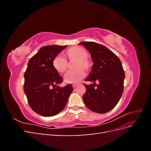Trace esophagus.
Returning <instances> with one entry per match:
<instances>
[{
	"label": "esophagus",
	"mask_w": 151,
	"mask_h": 151,
	"mask_svg": "<svg viewBox=\"0 0 151 151\" xmlns=\"http://www.w3.org/2000/svg\"><path fill=\"white\" fill-rule=\"evenodd\" d=\"M77 85H78V84H72L73 88H76V87L77 86Z\"/></svg>",
	"instance_id": "34e87169"
}]
</instances>
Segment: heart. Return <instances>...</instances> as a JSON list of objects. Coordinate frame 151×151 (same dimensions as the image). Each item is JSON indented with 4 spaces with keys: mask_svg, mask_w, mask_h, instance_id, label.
<instances>
[{
    "mask_svg": "<svg viewBox=\"0 0 151 151\" xmlns=\"http://www.w3.org/2000/svg\"><path fill=\"white\" fill-rule=\"evenodd\" d=\"M67 55L69 59L77 58L75 63V67L77 68L68 70L64 76V80L67 83L76 84L79 83L85 75V72L83 68L88 69L90 66L89 61L86 58L88 53L83 48L75 47L68 50ZM53 65L58 72H64L67 68V58L64 56L58 55L53 59Z\"/></svg>",
    "mask_w": 151,
    "mask_h": 151,
    "instance_id": "heart-1",
    "label": "heart"
}]
</instances>
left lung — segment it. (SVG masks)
<instances>
[{
  "label": "left lung",
  "mask_w": 151,
  "mask_h": 151,
  "mask_svg": "<svg viewBox=\"0 0 151 151\" xmlns=\"http://www.w3.org/2000/svg\"><path fill=\"white\" fill-rule=\"evenodd\" d=\"M79 44L89 52L94 63L89 76L84 80L93 84H84L86 89L83 97L84 103L93 112L107 113L115 107L123 92L125 72L122 62L104 45L91 42Z\"/></svg>",
  "instance_id": "8db88e82"
}]
</instances>
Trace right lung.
Returning <instances> with one entry per match:
<instances>
[{"label": "right lung", "mask_w": 151, "mask_h": 151, "mask_svg": "<svg viewBox=\"0 0 151 151\" xmlns=\"http://www.w3.org/2000/svg\"><path fill=\"white\" fill-rule=\"evenodd\" d=\"M66 47H43L28 62L24 75V92L31 108L40 115H57L65 108L74 90L71 84L63 88L57 86L63 79L53 65V59Z\"/></svg>", "instance_id": "obj_1"}]
</instances>
